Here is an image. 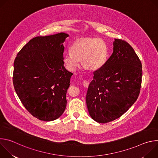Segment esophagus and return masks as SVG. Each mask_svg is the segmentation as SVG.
<instances>
[{
    "label": "esophagus",
    "instance_id": "esophagus-1",
    "mask_svg": "<svg viewBox=\"0 0 158 158\" xmlns=\"http://www.w3.org/2000/svg\"><path fill=\"white\" fill-rule=\"evenodd\" d=\"M82 83H83V85H84V86L85 87H88V85H89V81H85V80L82 81Z\"/></svg>",
    "mask_w": 158,
    "mask_h": 158
}]
</instances>
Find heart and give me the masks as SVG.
Instances as JSON below:
<instances>
[{
	"instance_id": "heart-1",
	"label": "heart",
	"mask_w": 158,
	"mask_h": 158,
	"mask_svg": "<svg viewBox=\"0 0 158 158\" xmlns=\"http://www.w3.org/2000/svg\"><path fill=\"white\" fill-rule=\"evenodd\" d=\"M70 52L63 56V62L67 69L71 71L77 69L80 60L85 68L98 70L104 65L108 57L107 44L99 38L81 39L72 45Z\"/></svg>"
}]
</instances>
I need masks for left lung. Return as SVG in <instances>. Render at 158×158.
Wrapping results in <instances>:
<instances>
[{"label":"left lung","instance_id":"obj_1","mask_svg":"<svg viewBox=\"0 0 158 158\" xmlns=\"http://www.w3.org/2000/svg\"><path fill=\"white\" fill-rule=\"evenodd\" d=\"M142 64L126 41L114 39L113 53L94 73L86 95L89 115L99 123L119 117L136 101L142 81Z\"/></svg>","mask_w":158,"mask_h":158}]
</instances>
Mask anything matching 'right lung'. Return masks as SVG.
Returning a JSON list of instances; mask_svg holds the SVG:
<instances>
[{"label": "right lung", "instance_id": "right-lung-1", "mask_svg": "<svg viewBox=\"0 0 158 158\" xmlns=\"http://www.w3.org/2000/svg\"><path fill=\"white\" fill-rule=\"evenodd\" d=\"M64 32L32 39L17 54L13 84L22 104L44 121L58 119L64 112L72 73L64 65Z\"/></svg>", "mask_w": 158, "mask_h": 158}]
</instances>
